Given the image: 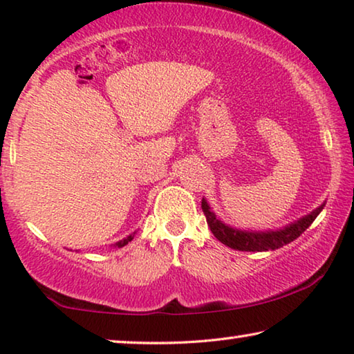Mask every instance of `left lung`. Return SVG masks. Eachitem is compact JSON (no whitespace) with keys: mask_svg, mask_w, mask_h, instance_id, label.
<instances>
[{"mask_svg":"<svg viewBox=\"0 0 354 354\" xmlns=\"http://www.w3.org/2000/svg\"><path fill=\"white\" fill-rule=\"evenodd\" d=\"M326 203L319 207L310 212L308 215L302 216L296 221L290 223L279 230H268V231H253V230H237L231 225L223 223L215 212L212 210L207 199L203 198V212L207 218V225L214 236L218 239L226 247L239 250V252H269V250H277L286 245L297 239L301 234L312 225L315 218L319 215V212L324 209Z\"/></svg>","mask_w":354,"mask_h":354,"instance_id":"left-lung-1","label":"left lung"}]
</instances>
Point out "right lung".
Segmentation results:
<instances>
[{"mask_svg": "<svg viewBox=\"0 0 354 354\" xmlns=\"http://www.w3.org/2000/svg\"><path fill=\"white\" fill-rule=\"evenodd\" d=\"M136 232H138V231L131 232V234H129V236H127L124 239H122V241H118V242H115V243H112V247H113V248H122V247H124V245H128V242H131L133 239H134Z\"/></svg>", "mask_w": 354, "mask_h": 354, "instance_id": "right-lung-1", "label": "right lung"}]
</instances>
